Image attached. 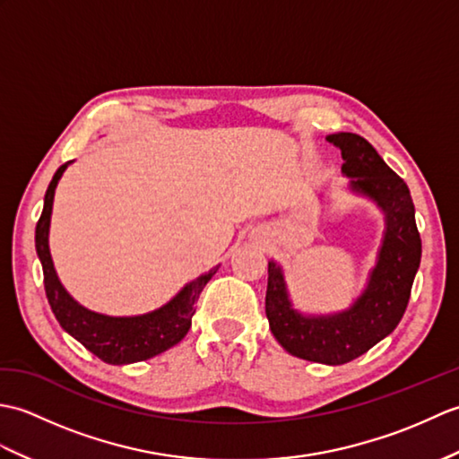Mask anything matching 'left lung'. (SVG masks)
I'll use <instances>...</instances> for the list:
<instances>
[{
	"instance_id": "obj_1",
	"label": "left lung",
	"mask_w": 459,
	"mask_h": 459,
	"mask_svg": "<svg viewBox=\"0 0 459 459\" xmlns=\"http://www.w3.org/2000/svg\"><path fill=\"white\" fill-rule=\"evenodd\" d=\"M341 150L351 187L377 201L386 214V235L378 264L355 306L331 317H304L291 309L280 268L268 262L266 317L272 333L290 355L324 365H343L393 333L403 319L412 281L420 266L422 240L414 203L403 178L388 168L377 150L357 134L325 138Z\"/></svg>"
}]
</instances>
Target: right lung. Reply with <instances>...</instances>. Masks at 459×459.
<instances>
[{
	"label": "right lung",
	"instance_id": "1",
	"mask_svg": "<svg viewBox=\"0 0 459 459\" xmlns=\"http://www.w3.org/2000/svg\"><path fill=\"white\" fill-rule=\"evenodd\" d=\"M68 163L71 161L63 163L53 175L51 183H48L43 212L39 217L35 229V247L43 266V284L48 306H51L56 321L66 333H71L76 341H81L91 353L102 359L104 363L128 365L160 355L163 351L178 345L187 335L191 327V317L195 314V304H197L203 288L207 286V281L214 276L219 266L191 281L168 306H163L158 311H152L148 316L108 317L94 314V311H89L76 304L66 294L61 281H58L53 268L51 252H48V222H51L55 187Z\"/></svg>",
	"mask_w": 459,
	"mask_h": 459
}]
</instances>
